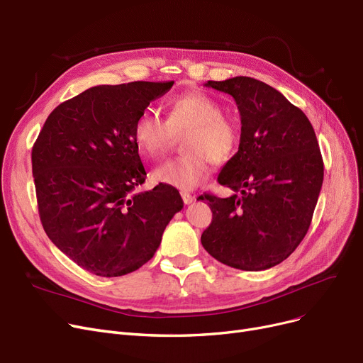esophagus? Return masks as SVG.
<instances>
[{"instance_id": "1", "label": "esophagus", "mask_w": 363, "mask_h": 363, "mask_svg": "<svg viewBox=\"0 0 363 363\" xmlns=\"http://www.w3.org/2000/svg\"><path fill=\"white\" fill-rule=\"evenodd\" d=\"M181 197H182V200H184L185 204H191V203L196 200L191 194L186 193V191H181Z\"/></svg>"}]
</instances>
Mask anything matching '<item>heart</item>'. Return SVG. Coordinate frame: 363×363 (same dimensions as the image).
Masks as SVG:
<instances>
[{
    "instance_id": "obj_1",
    "label": "heart",
    "mask_w": 363,
    "mask_h": 363,
    "mask_svg": "<svg viewBox=\"0 0 363 363\" xmlns=\"http://www.w3.org/2000/svg\"><path fill=\"white\" fill-rule=\"evenodd\" d=\"M167 119L144 110L133 123V141L141 155L156 160L166 155L175 135L184 138L186 155L164 162L152 170V179L179 189H193L211 174L212 163L230 160L238 147L237 125L223 116L222 104L204 92H188L172 99Z\"/></svg>"
}]
</instances>
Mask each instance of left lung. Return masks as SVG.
Returning a JSON list of instances; mask_svg holds the SVG:
<instances>
[{
	"label": "left lung",
	"instance_id": "left-lung-1",
	"mask_svg": "<svg viewBox=\"0 0 363 363\" xmlns=\"http://www.w3.org/2000/svg\"><path fill=\"white\" fill-rule=\"evenodd\" d=\"M204 85L233 95L241 135L218 177L233 196L197 199L213 212L201 244L231 268L269 269L297 249L312 222L323 181L315 130L306 114L262 81L235 76Z\"/></svg>",
	"mask_w": 363,
	"mask_h": 363
}]
</instances>
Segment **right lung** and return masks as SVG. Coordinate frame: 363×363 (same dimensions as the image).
Segmentation results:
<instances>
[{
  "label": "right lung",
  "mask_w": 363,
  "mask_h": 363,
  "mask_svg": "<svg viewBox=\"0 0 363 363\" xmlns=\"http://www.w3.org/2000/svg\"><path fill=\"white\" fill-rule=\"evenodd\" d=\"M169 82L92 86L57 106L32 148L38 211L48 238L99 277L140 269L184 207L164 184L135 193L145 169L133 123Z\"/></svg>",
  "instance_id": "add662e5"
}]
</instances>
